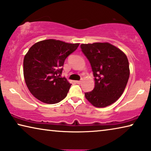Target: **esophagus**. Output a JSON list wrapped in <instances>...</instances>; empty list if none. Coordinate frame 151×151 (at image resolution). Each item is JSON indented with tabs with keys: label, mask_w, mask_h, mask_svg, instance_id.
I'll list each match as a JSON object with an SVG mask.
<instances>
[{
	"label": "esophagus",
	"mask_w": 151,
	"mask_h": 151,
	"mask_svg": "<svg viewBox=\"0 0 151 151\" xmlns=\"http://www.w3.org/2000/svg\"><path fill=\"white\" fill-rule=\"evenodd\" d=\"M76 83H78V84H80V83H82V81H76Z\"/></svg>",
	"instance_id": "34e87169"
}]
</instances>
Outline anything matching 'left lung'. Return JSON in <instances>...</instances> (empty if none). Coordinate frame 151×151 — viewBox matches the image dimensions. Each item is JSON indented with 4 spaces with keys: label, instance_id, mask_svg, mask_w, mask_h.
Masks as SVG:
<instances>
[{
    "label": "left lung",
    "instance_id": "left-lung-1",
    "mask_svg": "<svg viewBox=\"0 0 151 151\" xmlns=\"http://www.w3.org/2000/svg\"><path fill=\"white\" fill-rule=\"evenodd\" d=\"M82 51L93 71L95 86L85 97L96 107H105L118 100L129 77V62L121 50L108 42L82 44Z\"/></svg>",
    "mask_w": 151,
    "mask_h": 151
}]
</instances>
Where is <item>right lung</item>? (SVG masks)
Instances as JSON below:
<instances>
[{
  "instance_id": "obj_1",
  "label": "right lung",
  "mask_w": 151,
  "mask_h": 151,
  "mask_svg": "<svg viewBox=\"0 0 151 151\" xmlns=\"http://www.w3.org/2000/svg\"><path fill=\"white\" fill-rule=\"evenodd\" d=\"M78 46L49 39L31 46L24 59V75L34 96L46 104L59 103L65 98L71 84L61 76L63 66Z\"/></svg>"
}]
</instances>
